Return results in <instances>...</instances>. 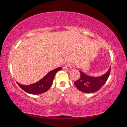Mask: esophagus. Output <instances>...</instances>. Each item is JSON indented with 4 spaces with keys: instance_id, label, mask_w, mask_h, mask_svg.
Instances as JSON below:
<instances>
[{
    "instance_id": "obj_1",
    "label": "esophagus",
    "mask_w": 127,
    "mask_h": 127,
    "mask_svg": "<svg viewBox=\"0 0 127 127\" xmlns=\"http://www.w3.org/2000/svg\"><path fill=\"white\" fill-rule=\"evenodd\" d=\"M64 69H72V64L70 63H67L65 64V65L64 66Z\"/></svg>"
}]
</instances>
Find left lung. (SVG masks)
<instances>
[{"label":"left lung","mask_w":127,"mask_h":127,"mask_svg":"<svg viewBox=\"0 0 127 127\" xmlns=\"http://www.w3.org/2000/svg\"><path fill=\"white\" fill-rule=\"evenodd\" d=\"M111 66L106 73L100 77L88 76L84 73L79 71L81 77L75 81L74 84L80 91L87 94L94 93L99 90L108 79L110 72Z\"/></svg>","instance_id":"obj_1"}]
</instances>
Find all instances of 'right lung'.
<instances>
[{
	"label": "right lung",
	"mask_w": 127,
	"mask_h": 127,
	"mask_svg": "<svg viewBox=\"0 0 127 127\" xmlns=\"http://www.w3.org/2000/svg\"><path fill=\"white\" fill-rule=\"evenodd\" d=\"M62 69V67H59L51 70L41 79L33 84L30 85H22L18 82H17V84L27 93L32 95H38L44 93L50 89L52 85L54 77L55 74Z\"/></svg>",
	"instance_id": "obj_1"
}]
</instances>
